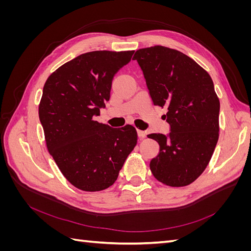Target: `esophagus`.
<instances>
[{
    "label": "esophagus",
    "mask_w": 251,
    "mask_h": 251,
    "mask_svg": "<svg viewBox=\"0 0 251 251\" xmlns=\"http://www.w3.org/2000/svg\"><path fill=\"white\" fill-rule=\"evenodd\" d=\"M137 135H138V137H139V139L141 140V139H143L144 137H146V133H144L143 131H140V130H137Z\"/></svg>",
    "instance_id": "1"
}]
</instances>
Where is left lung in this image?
<instances>
[{
  "label": "left lung",
  "mask_w": 251,
  "mask_h": 251,
  "mask_svg": "<svg viewBox=\"0 0 251 251\" xmlns=\"http://www.w3.org/2000/svg\"><path fill=\"white\" fill-rule=\"evenodd\" d=\"M137 60L155 105L168 107L169 134H150L159 154L150 162L154 177L169 186L191 184L206 169L219 138L220 101L209 74L183 53L154 46Z\"/></svg>",
  "instance_id": "8db88e82"
}]
</instances>
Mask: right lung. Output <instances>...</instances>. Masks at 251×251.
<instances>
[{"label":"right lung","instance_id":"add662e5","mask_svg":"<svg viewBox=\"0 0 251 251\" xmlns=\"http://www.w3.org/2000/svg\"><path fill=\"white\" fill-rule=\"evenodd\" d=\"M134 51H92L60 66L43 89L39 116L50 155L72 185L98 192L117 180L137 143L135 127H111L95 117L110 100L115 74Z\"/></svg>","mask_w":251,"mask_h":251}]
</instances>
